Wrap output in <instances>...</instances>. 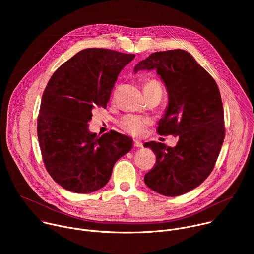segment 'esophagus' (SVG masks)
<instances>
[{"instance_id":"34e87169","label":"esophagus","mask_w":254,"mask_h":254,"mask_svg":"<svg viewBox=\"0 0 254 254\" xmlns=\"http://www.w3.org/2000/svg\"><path fill=\"white\" fill-rule=\"evenodd\" d=\"M133 146L135 147V148H142V143L140 142V141H138V140H133Z\"/></svg>"}]
</instances>
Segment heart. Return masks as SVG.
<instances>
[{
    "mask_svg": "<svg viewBox=\"0 0 254 254\" xmlns=\"http://www.w3.org/2000/svg\"><path fill=\"white\" fill-rule=\"evenodd\" d=\"M142 89H143L144 94H146L151 91L161 89V86L157 80L148 79L144 81ZM118 125H119V127L124 132L130 134L132 136H140L148 127V121L141 117H138V116L127 115V116L123 117L119 121Z\"/></svg>",
    "mask_w": 254,
    "mask_h": 254,
    "instance_id": "obj_1",
    "label": "heart"
}]
</instances>
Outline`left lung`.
Listing matches in <instances>:
<instances>
[{
    "label": "left lung",
    "instance_id": "8db88e82",
    "mask_svg": "<svg viewBox=\"0 0 254 254\" xmlns=\"http://www.w3.org/2000/svg\"><path fill=\"white\" fill-rule=\"evenodd\" d=\"M156 69L164 81L169 105L158 133L178 135L174 148L150 141L144 146L156 155L144 183L159 194L175 197L202 184L211 174L225 137L220 91L208 72L187 51L152 53L133 69Z\"/></svg>",
    "mask_w": 254,
    "mask_h": 254
}]
</instances>
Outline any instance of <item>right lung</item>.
Wrapping results in <instances>:
<instances>
[{
  "mask_svg": "<svg viewBox=\"0 0 254 254\" xmlns=\"http://www.w3.org/2000/svg\"><path fill=\"white\" fill-rule=\"evenodd\" d=\"M134 58L87 48L63 63L43 92L37 134L45 168L64 189L87 194L111 179L116 162L131 150L127 135L88 130L92 108L106 107L122 69Z\"/></svg>",
  "mask_w": 254,
  "mask_h": 254,
  "instance_id": "obj_1",
  "label": "right lung"
}]
</instances>
